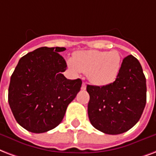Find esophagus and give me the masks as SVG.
Returning <instances> with one entry per match:
<instances>
[{
	"instance_id": "obj_1",
	"label": "esophagus",
	"mask_w": 156,
	"mask_h": 156,
	"mask_svg": "<svg viewBox=\"0 0 156 156\" xmlns=\"http://www.w3.org/2000/svg\"><path fill=\"white\" fill-rule=\"evenodd\" d=\"M86 87H87L86 83H83V84H82V87H81V88H82V90H85V89H86Z\"/></svg>"
}]
</instances>
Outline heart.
Here are the masks:
<instances>
[{"instance_id": "1", "label": "heart", "mask_w": 156, "mask_h": 156, "mask_svg": "<svg viewBox=\"0 0 156 156\" xmlns=\"http://www.w3.org/2000/svg\"><path fill=\"white\" fill-rule=\"evenodd\" d=\"M70 70L75 74L87 73V78L96 86H106L114 83L121 68V56L117 51H79L73 59L67 60Z\"/></svg>"}]
</instances>
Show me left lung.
<instances>
[{
    "label": "left lung",
    "instance_id": "left-lung-1",
    "mask_svg": "<svg viewBox=\"0 0 156 156\" xmlns=\"http://www.w3.org/2000/svg\"><path fill=\"white\" fill-rule=\"evenodd\" d=\"M91 125L111 135L123 133L140 119L147 103V81L138 59H123L116 80L106 86H87Z\"/></svg>",
    "mask_w": 156,
    "mask_h": 156
}]
</instances>
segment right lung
<instances>
[{
	"instance_id": "1",
	"label": "right lung",
	"mask_w": 156,
	"mask_h": 156,
	"mask_svg": "<svg viewBox=\"0 0 156 156\" xmlns=\"http://www.w3.org/2000/svg\"><path fill=\"white\" fill-rule=\"evenodd\" d=\"M65 47H40L20 59L10 78L8 101L15 120L34 133L61 123L68 105L80 91V78L70 80L59 52Z\"/></svg>"
}]
</instances>
